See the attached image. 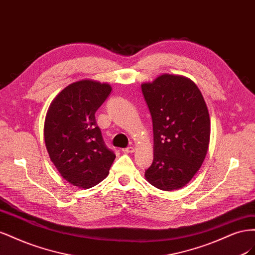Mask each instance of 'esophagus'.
I'll use <instances>...</instances> for the list:
<instances>
[{
  "mask_svg": "<svg viewBox=\"0 0 255 255\" xmlns=\"http://www.w3.org/2000/svg\"><path fill=\"white\" fill-rule=\"evenodd\" d=\"M135 151V149H134V146H128V148H126V149H122V152L123 153H133Z\"/></svg>",
  "mask_w": 255,
  "mask_h": 255,
  "instance_id": "34e87169",
  "label": "esophagus"
}]
</instances>
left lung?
<instances>
[{
    "label": "left lung",
    "mask_w": 255,
    "mask_h": 255,
    "mask_svg": "<svg viewBox=\"0 0 255 255\" xmlns=\"http://www.w3.org/2000/svg\"><path fill=\"white\" fill-rule=\"evenodd\" d=\"M153 123V163L144 177L170 191L189 183L202 166L211 136V119L197 85L183 75L164 73L141 84Z\"/></svg>",
    "instance_id": "obj_1"
}]
</instances>
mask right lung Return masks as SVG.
<instances>
[{"mask_svg": "<svg viewBox=\"0 0 255 255\" xmlns=\"http://www.w3.org/2000/svg\"><path fill=\"white\" fill-rule=\"evenodd\" d=\"M112 91L107 83L82 80L54 98L44 120V142L60 175L87 189L109 175L116 157L106 148L95 114Z\"/></svg>", "mask_w": 255, "mask_h": 255, "instance_id": "1", "label": "right lung"}]
</instances>
